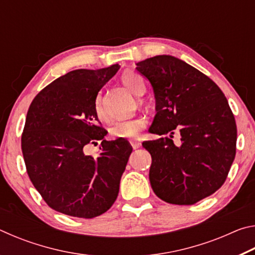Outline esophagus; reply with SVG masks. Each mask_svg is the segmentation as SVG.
<instances>
[{
	"mask_svg": "<svg viewBox=\"0 0 255 255\" xmlns=\"http://www.w3.org/2000/svg\"><path fill=\"white\" fill-rule=\"evenodd\" d=\"M130 144H131V146H132V148H133V149L139 148L140 146H141L140 141H138V140H132V141H130Z\"/></svg>",
	"mask_w": 255,
	"mask_h": 255,
	"instance_id": "obj_1",
	"label": "esophagus"
}]
</instances>
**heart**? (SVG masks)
Here are the masks:
<instances>
[{
    "label": "heart",
    "instance_id": "1",
    "mask_svg": "<svg viewBox=\"0 0 255 255\" xmlns=\"http://www.w3.org/2000/svg\"><path fill=\"white\" fill-rule=\"evenodd\" d=\"M122 82L128 90H130L132 93L137 94V96L145 93V81L136 72H125L122 75ZM94 109H96L99 118L106 119V114L105 110H103L100 96H98L96 101H94ZM146 126H147V119L140 116V117L125 120V122L116 123L110 128V135L115 138H123V139H136V138L139 137L140 132L144 130Z\"/></svg>",
    "mask_w": 255,
    "mask_h": 255
}]
</instances>
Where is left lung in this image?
<instances>
[{
	"label": "left lung",
	"mask_w": 255,
	"mask_h": 255,
	"mask_svg": "<svg viewBox=\"0 0 255 255\" xmlns=\"http://www.w3.org/2000/svg\"><path fill=\"white\" fill-rule=\"evenodd\" d=\"M136 68L156 100L149 131L170 135L143 143L152 156L153 191L169 204H196L222 187L235 158L237 128L227 99L213 80L173 56H155Z\"/></svg>",
	"instance_id": "obj_1"
}]
</instances>
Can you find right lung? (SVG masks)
I'll return each mask as SVG.
<instances>
[{"instance_id":"1","label":"right lung","mask_w":255,"mask_h":255,"mask_svg":"<svg viewBox=\"0 0 255 255\" xmlns=\"http://www.w3.org/2000/svg\"><path fill=\"white\" fill-rule=\"evenodd\" d=\"M119 66L75 70L51 82L29 107L21 136L27 173L50 208L93 218L114 205L132 147L126 139L106 140L94 109L98 92ZM102 140L97 157L86 146Z\"/></svg>"}]
</instances>
